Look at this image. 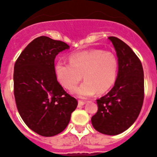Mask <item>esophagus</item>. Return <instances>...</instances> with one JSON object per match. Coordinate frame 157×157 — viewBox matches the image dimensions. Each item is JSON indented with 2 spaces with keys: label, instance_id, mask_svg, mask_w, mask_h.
<instances>
[{
  "label": "esophagus",
  "instance_id": "1",
  "mask_svg": "<svg viewBox=\"0 0 157 157\" xmlns=\"http://www.w3.org/2000/svg\"><path fill=\"white\" fill-rule=\"evenodd\" d=\"M86 104V101H78V106L81 107L82 105H84Z\"/></svg>",
  "mask_w": 157,
  "mask_h": 157
}]
</instances>
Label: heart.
<instances>
[{
  "label": "heart",
  "instance_id": "1",
  "mask_svg": "<svg viewBox=\"0 0 157 157\" xmlns=\"http://www.w3.org/2000/svg\"><path fill=\"white\" fill-rule=\"evenodd\" d=\"M119 62L112 52L91 49L71 56L70 63L58 61L55 65L56 79L63 88L71 91L83 75L85 82L72 93L78 98L104 94L116 80Z\"/></svg>",
  "mask_w": 157,
  "mask_h": 157
}]
</instances>
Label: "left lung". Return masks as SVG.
I'll return each instance as SVG.
<instances>
[{
    "instance_id": "obj_1",
    "label": "left lung",
    "mask_w": 157,
    "mask_h": 157,
    "mask_svg": "<svg viewBox=\"0 0 157 157\" xmlns=\"http://www.w3.org/2000/svg\"><path fill=\"white\" fill-rule=\"evenodd\" d=\"M119 62L113 88L97 100L98 112L91 118L98 132L108 135L121 134L137 120L144 101V71L139 58L122 40L109 37Z\"/></svg>"
}]
</instances>
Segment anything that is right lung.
<instances>
[{
    "label": "right lung",
    "instance_id": "right-lung-1",
    "mask_svg": "<svg viewBox=\"0 0 157 157\" xmlns=\"http://www.w3.org/2000/svg\"><path fill=\"white\" fill-rule=\"evenodd\" d=\"M69 48L61 41L41 36L23 49L14 66V96L26 125L44 137L62 132L68 125L77 100L58 82L54 60Z\"/></svg>",
    "mask_w": 157,
    "mask_h": 157
}]
</instances>
